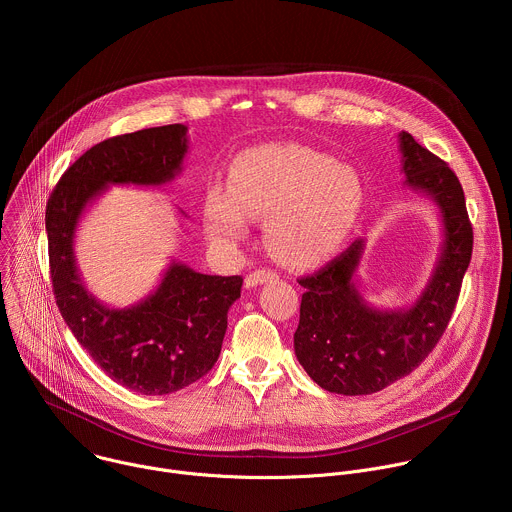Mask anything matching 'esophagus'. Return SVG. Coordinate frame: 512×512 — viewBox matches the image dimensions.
I'll list each match as a JSON object with an SVG mask.
<instances>
[{
	"label": "esophagus",
	"instance_id": "obj_1",
	"mask_svg": "<svg viewBox=\"0 0 512 512\" xmlns=\"http://www.w3.org/2000/svg\"><path fill=\"white\" fill-rule=\"evenodd\" d=\"M277 273L273 269H257V271H251L247 277H245V285L247 287H255L259 283H265L269 279H275Z\"/></svg>",
	"mask_w": 512,
	"mask_h": 512
}]
</instances>
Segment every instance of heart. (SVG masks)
<instances>
[{
    "label": "heart",
    "instance_id": "obj_1",
    "mask_svg": "<svg viewBox=\"0 0 512 512\" xmlns=\"http://www.w3.org/2000/svg\"><path fill=\"white\" fill-rule=\"evenodd\" d=\"M362 202L364 186L350 166L304 145L269 143L233 162L227 190H206L202 221L229 249L249 235V218H265L267 249L287 265L310 267L344 245Z\"/></svg>",
    "mask_w": 512,
    "mask_h": 512
}]
</instances>
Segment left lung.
<instances>
[{
	"label": "left lung",
	"instance_id": "1",
	"mask_svg": "<svg viewBox=\"0 0 512 512\" xmlns=\"http://www.w3.org/2000/svg\"><path fill=\"white\" fill-rule=\"evenodd\" d=\"M399 141L405 184L442 210V255L409 310H375L360 298L352 281L364 249L360 239L298 279L306 291L294 334L296 356L310 379L330 393L371 395L415 371L444 336L472 259L474 233L458 176L411 133L401 131Z\"/></svg>",
	"mask_w": 512,
	"mask_h": 512
}]
</instances>
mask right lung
I'll use <instances>...</instances> for the list:
<instances>
[{
    "mask_svg": "<svg viewBox=\"0 0 512 512\" xmlns=\"http://www.w3.org/2000/svg\"><path fill=\"white\" fill-rule=\"evenodd\" d=\"M186 150L182 123L109 137L60 176L46 204L56 306L99 367L141 395H170L214 367L243 277L204 275L172 263L152 296L115 310L97 302L83 285L72 243L83 210L107 184L162 186L180 172Z\"/></svg>",
    "mask_w": 512,
    "mask_h": 512,
    "instance_id": "add662e5",
    "label": "right lung"
}]
</instances>
